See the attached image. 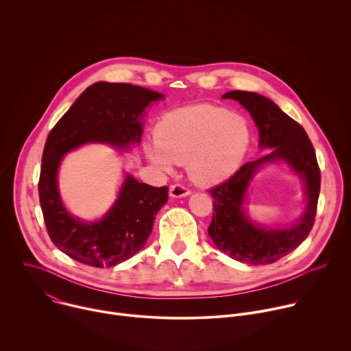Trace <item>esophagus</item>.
<instances>
[{
  "label": "esophagus",
  "instance_id": "obj_1",
  "mask_svg": "<svg viewBox=\"0 0 351 351\" xmlns=\"http://www.w3.org/2000/svg\"><path fill=\"white\" fill-rule=\"evenodd\" d=\"M190 193H191V191H190L187 187L182 186V184H172V186L169 187V195L173 197V198L186 197V195H189Z\"/></svg>",
  "mask_w": 351,
  "mask_h": 351
}]
</instances>
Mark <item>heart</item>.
I'll return each instance as SVG.
<instances>
[{
  "mask_svg": "<svg viewBox=\"0 0 351 351\" xmlns=\"http://www.w3.org/2000/svg\"><path fill=\"white\" fill-rule=\"evenodd\" d=\"M156 136L157 140L145 145L149 161L167 171L175 162H187L190 178L210 186L240 168L253 129L240 114L215 106H194L167 114L157 125Z\"/></svg>",
  "mask_w": 351,
  "mask_h": 351,
  "instance_id": "1",
  "label": "heart"
}]
</instances>
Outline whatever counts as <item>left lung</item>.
Wrapping results in <instances>:
<instances>
[{
  "mask_svg": "<svg viewBox=\"0 0 351 351\" xmlns=\"http://www.w3.org/2000/svg\"><path fill=\"white\" fill-rule=\"evenodd\" d=\"M222 98L236 99L252 115L260 134V148L267 156L244 164L223 183L213 187V221L208 234L230 258L248 265H267L291 253L302 244L314 225L321 187L315 149L303 126L286 115L269 98L252 91L233 90ZM285 162L305 183L306 207L294 224L286 228L263 227L249 219L245 195L258 169Z\"/></svg>",
  "mask_w": 351,
  "mask_h": 351,
  "instance_id": "obj_1",
  "label": "left lung"
}]
</instances>
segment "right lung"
Wrapping results in <instances>:
<instances>
[{"mask_svg": "<svg viewBox=\"0 0 351 351\" xmlns=\"http://www.w3.org/2000/svg\"><path fill=\"white\" fill-rule=\"evenodd\" d=\"M164 94L129 83L97 82L87 87L49 132L41 158L40 206L53 243L71 258L95 268L115 267L144 247L168 187L126 175L108 213L87 222L65 208L58 189L64 156L80 145L103 143L121 149L138 144L145 108Z\"/></svg>", "mask_w": 351, "mask_h": 351, "instance_id": "right-lung-1", "label": "right lung"}]
</instances>
